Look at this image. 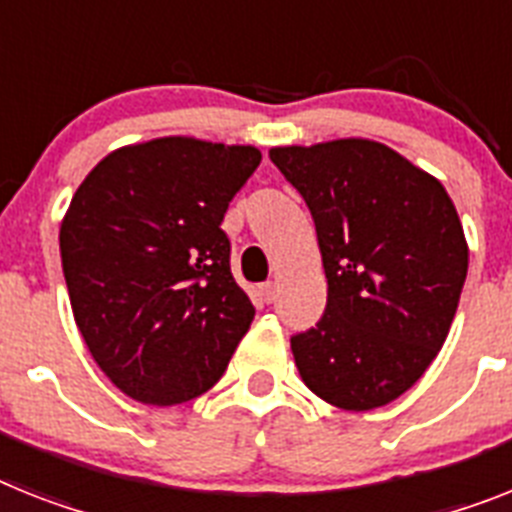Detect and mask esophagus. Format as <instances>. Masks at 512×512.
I'll list each match as a JSON object with an SVG mask.
<instances>
[{
	"label": "esophagus",
	"instance_id": "esophagus-1",
	"mask_svg": "<svg viewBox=\"0 0 512 512\" xmlns=\"http://www.w3.org/2000/svg\"><path fill=\"white\" fill-rule=\"evenodd\" d=\"M257 294H260V299H263L265 304H270L273 299H276V283L273 281H265L257 286Z\"/></svg>",
	"mask_w": 512,
	"mask_h": 512
}]
</instances>
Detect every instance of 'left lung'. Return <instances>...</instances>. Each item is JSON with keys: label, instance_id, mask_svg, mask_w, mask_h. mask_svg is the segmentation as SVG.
<instances>
[{"label": "left lung", "instance_id": "obj_1", "mask_svg": "<svg viewBox=\"0 0 512 512\" xmlns=\"http://www.w3.org/2000/svg\"><path fill=\"white\" fill-rule=\"evenodd\" d=\"M270 161L312 213L328 278L322 320L291 338L296 369L336 409L388 406L453 325L468 270L458 210L440 179L367 137L278 145Z\"/></svg>", "mask_w": 512, "mask_h": 512}]
</instances>
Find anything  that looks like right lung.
I'll return each instance as SVG.
<instances>
[{
	"label": "right lung",
	"instance_id": "1",
	"mask_svg": "<svg viewBox=\"0 0 512 512\" xmlns=\"http://www.w3.org/2000/svg\"><path fill=\"white\" fill-rule=\"evenodd\" d=\"M255 145L169 135L122 145L90 169L59 226L72 315L124 395L174 406L221 380L255 307L221 231L260 166Z\"/></svg>",
	"mask_w": 512,
	"mask_h": 512
}]
</instances>
